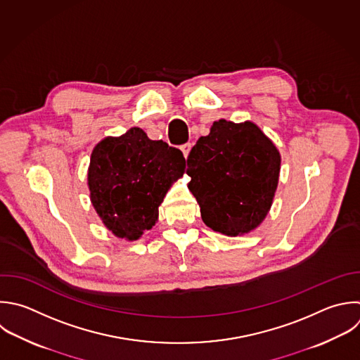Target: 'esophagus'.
<instances>
[{
  "label": "esophagus",
  "instance_id": "obj_1",
  "mask_svg": "<svg viewBox=\"0 0 360 360\" xmlns=\"http://www.w3.org/2000/svg\"><path fill=\"white\" fill-rule=\"evenodd\" d=\"M180 149H181V152H183L184 158L187 159V156H188V153H190V150H191V143H184Z\"/></svg>",
  "mask_w": 360,
  "mask_h": 360
}]
</instances>
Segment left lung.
<instances>
[{
	"label": "left lung",
	"mask_w": 360,
	"mask_h": 360,
	"mask_svg": "<svg viewBox=\"0 0 360 360\" xmlns=\"http://www.w3.org/2000/svg\"><path fill=\"white\" fill-rule=\"evenodd\" d=\"M281 156L252 121H215L187 158L188 190L212 231L240 236L256 229L273 204Z\"/></svg>",
	"instance_id": "8db88e82"
}]
</instances>
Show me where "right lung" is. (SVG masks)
I'll list each match as a JSON object with an SVG mask.
<instances>
[{"mask_svg": "<svg viewBox=\"0 0 360 360\" xmlns=\"http://www.w3.org/2000/svg\"><path fill=\"white\" fill-rule=\"evenodd\" d=\"M184 169L186 159L179 149L149 139L141 128L107 136L90 158L91 204L117 238L136 240L156 224L166 193Z\"/></svg>", "mask_w": 360, "mask_h": 360, "instance_id": "right-lung-1", "label": "right lung"}]
</instances>
